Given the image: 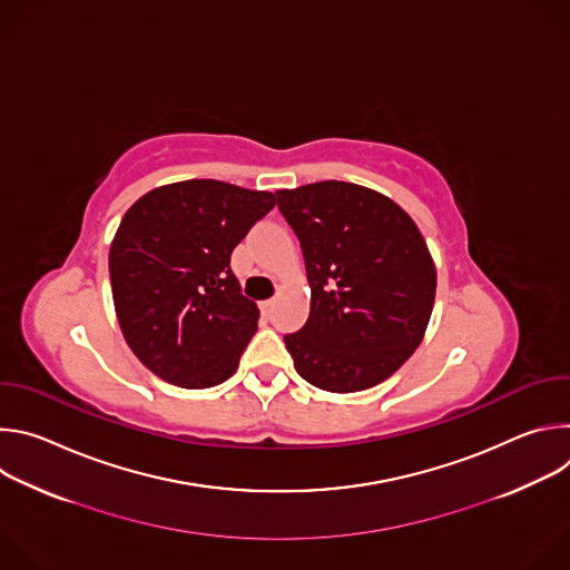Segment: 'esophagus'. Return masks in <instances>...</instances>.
<instances>
[{"instance_id": "34e87169", "label": "esophagus", "mask_w": 570, "mask_h": 570, "mask_svg": "<svg viewBox=\"0 0 570 570\" xmlns=\"http://www.w3.org/2000/svg\"><path fill=\"white\" fill-rule=\"evenodd\" d=\"M273 306H275V299H264V302H259V308H262L264 315H271V313H273Z\"/></svg>"}]
</instances>
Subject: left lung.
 I'll return each mask as SVG.
<instances>
[{"label": "left lung", "mask_w": 570, "mask_h": 570, "mask_svg": "<svg viewBox=\"0 0 570 570\" xmlns=\"http://www.w3.org/2000/svg\"><path fill=\"white\" fill-rule=\"evenodd\" d=\"M311 286L304 327L284 343L297 374L327 392H361L420 347L435 302V264L415 220L361 185L279 189Z\"/></svg>", "instance_id": "8db88e82"}]
</instances>
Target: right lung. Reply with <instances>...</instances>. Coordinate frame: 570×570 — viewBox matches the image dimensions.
Wrapping results in <instances>:
<instances>
[{
	"label": "right lung",
	"mask_w": 570,
	"mask_h": 570,
	"mask_svg": "<svg viewBox=\"0 0 570 570\" xmlns=\"http://www.w3.org/2000/svg\"><path fill=\"white\" fill-rule=\"evenodd\" d=\"M275 203L271 191L185 180L126 212L110 246L112 299L128 347L153 374L203 390L236 372L259 308L229 257Z\"/></svg>",
	"instance_id": "right-lung-1"
}]
</instances>
